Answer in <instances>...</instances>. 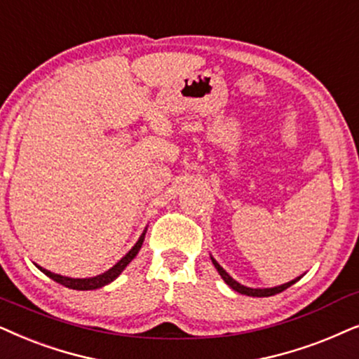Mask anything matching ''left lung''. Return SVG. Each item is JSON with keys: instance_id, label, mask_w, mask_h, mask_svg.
<instances>
[{"instance_id": "left-lung-1", "label": "left lung", "mask_w": 359, "mask_h": 359, "mask_svg": "<svg viewBox=\"0 0 359 359\" xmlns=\"http://www.w3.org/2000/svg\"><path fill=\"white\" fill-rule=\"evenodd\" d=\"M211 260H212L214 267H216V271L219 272V276L222 277V280H224L227 285L232 288V290L239 292V293H242V295H249V297H272V295H277V293L283 292V290H285V288L293 285V283L299 282L300 278H302V276H300V277L293 278V280H290V282L282 283V285H277V287H271V288H250V287H245V285H242V283H239L237 280H234V278H232L229 273H227L224 269H222L221 265L217 264V260L214 259L212 255H211Z\"/></svg>"}]
</instances>
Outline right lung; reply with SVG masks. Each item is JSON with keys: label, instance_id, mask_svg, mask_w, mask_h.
I'll list each match as a JSON object with an SVG mask.
<instances>
[{"label": "right lung", "instance_id": "add662e5", "mask_svg": "<svg viewBox=\"0 0 359 359\" xmlns=\"http://www.w3.org/2000/svg\"><path fill=\"white\" fill-rule=\"evenodd\" d=\"M147 229L148 227H145V231L142 232V236L138 237V241L135 242V245L132 249L128 250L127 254L123 255L122 259L118 260L117 264L114 265V267H110L109 271H105L104 273H100V276H95V277H87V278H72V277H66V276H59V273H54L48 271V269H43L41 265L36 264V267L39 269L41 272L46 273L49 278H53L54 282L60 283V285L67 287V288H72V290H95V288H102L105 285H109L110 282H114L115 278H117L120 273H122L125 271V267L132 262V260L137 257L138 250L142 249V244L143 241H145V234H147Z\"/></svg>", "mask_w": 359, "mask_h": 359}]
</instances>
